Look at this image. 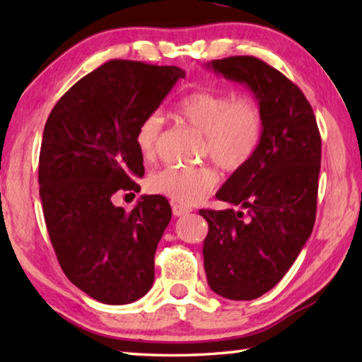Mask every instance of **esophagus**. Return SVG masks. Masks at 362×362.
Listing matches in <instances>:
<instances>
[{
    "instance_id": "1",
    "label": "esophagus",
    "mask_w": 362,
    "mask_h": 362,
    "mask_svg": "<svg viewBox=\"0 0 362 362\" xmlns=\"http://www.w3.org/2000/svg\"><path fill=\"white\" fill-rule=\"evenodd\" d=\"M192 212V209L189 207H185V206H180V204H175L173 203V214L175 217H182V216H187V214Z\"/></svg>"
}]
</instances>
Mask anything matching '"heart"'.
<instances>
[{
  "label": "heart",
  "mask_w": 362,
  "mask_h": 362,
  "mask_svg": "<svg viewBox=\"0 0 362 362\" xmlns=\"http://www.w3.org/2000/svg\"><path fill=\"white\" fill-rule=\"evenodd\" d=\"M179 118L203 134L204 153L225 170H238L252 159L263 137L260 107L247 97H235L216 90H194L177 105ZM163 131L161 113L153 112L140 121L136 145L145 163L155 161ZM218 175L212 168H168L148 180L153 193L163 194L175 204L193 206L203 201L217 185Z\"/></svg>",
  "instance_id": "obj_1"
}]
</instances>
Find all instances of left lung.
I'll return each mask as SVG.
<instances>
[{"label":"left lung","mask_w":362,"mask_h":362,"mask_svg":"<svg viewBox=\"0 0 362 362\" xmlns=\"http://www.w3.org/2000/svg\"><path fill=\"white\" fill-rule=\"evenodd\" d=\"M206 66L247 86L263 115L259 150L216 194L241 211H199L209 225L207 284L220 297L254 300L283 279L313 231L321 136L302 90L263 60L236 56Z\"/></svg>","instance_id":"8db88e82"}]
</instances>
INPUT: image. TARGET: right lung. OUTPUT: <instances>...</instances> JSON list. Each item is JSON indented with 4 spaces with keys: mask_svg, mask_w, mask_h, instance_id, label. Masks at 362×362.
Here are the masks:
<instances>
[{
    "mask_svg": "<svg viewBox=\"0 0 362 362\" xmlns=\"http://www.w3.org/2000/svg\"><path fill=\"white\" fill-rule=\"evenodd\" d=\"M180 78L179 66L108 60L73 84L46 121L38 180L49 238L65 276L102 303L136 302L155 281V252L173 217L168 199L144 194L126 212L113 196L140 192L136 131Z\"/></svg>",
    "mask_w": 362,
    "mask_h": 362,
    "instance_id": "1",
    "label": "right lung"
}]
</instances>
